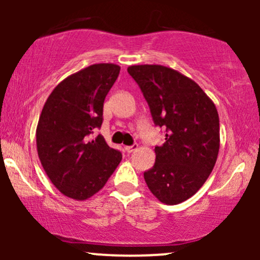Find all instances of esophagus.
Wrapping results in <instances>:
<instances>
[{"label":"esophagus","mask_w":260,"mask_h":260,"mask_svg":"<svg viewBox=\"0 0 260 260\" xmlns=\"http://www.w3.org/2000/svg\"><path fill=\"white\" fill-rule=\"evenodd\" d=\"M137 149H138V145L133 144V145H131V147H126V148H124V150H126L128 154H131V153H133V151H136Z\"/></svg>","instance_id":"esophagus-1"}]
</instances>
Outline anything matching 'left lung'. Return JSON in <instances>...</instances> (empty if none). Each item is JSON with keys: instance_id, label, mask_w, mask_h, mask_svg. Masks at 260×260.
<instances>
[{"instance_id": "left-lung-1", "label": "left lung", "mask_w": 260, "mask_h": 260, "mask_svg": "<svg viewBox=\"0 0 260 260\" xmlns=\"http://www.w3.org/2000/svg\"><path fill=\"white\" fill-rule=\"evenodd\" d=\"M127 71L148 101L154 123L166 129L144 180L161 203L180 204L201 189L215 166L220 148L215 104L194 80L170 67L138 64Z\"/></svg>"}]
</instances>
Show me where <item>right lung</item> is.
Wrapping results in <instances>:
<instances>
[{
  "label": "right lung",
  "mask_w": 260,
  "mask_h": 260,
  "mask_svg": "<svg viewBox=\"0 0 260 260\" xmlns=\"http://www.w3.org/2000/svg\"><path fill=\"white\" fill-rule=\"evenodd\" d=\"M120 66L96 63L58 83L43 107L37 148L47 177L62 194L85 201L105 186L122 160L103 136L90 138L103 123L104 101Z\"/></svg>",
  "instance_id": "obj_1"
}]
</instances>
